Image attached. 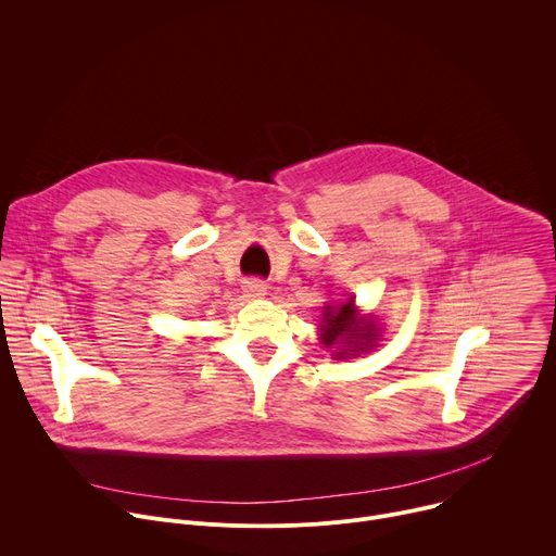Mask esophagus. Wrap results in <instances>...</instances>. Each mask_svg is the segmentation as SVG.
I'll use <instances>...</instances> for the list:
<instances>
[{"mask_svg":"<svg viewBox=\"0 0 556 556\" xmlns=\"http://www.w3.org/2000/svg\"><path fill=\"white\" fill-rule=\"evenodd\" d=\"M266 281H262V279H247L244 281V294L247 296H251V299H260V296H264L266 294Z\"/></svg>","mask_w":556,"mask_h":556,"instance_id":"obj_1","label":"esophagus"}]
</instances>
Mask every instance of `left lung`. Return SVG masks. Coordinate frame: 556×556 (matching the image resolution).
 Returning a JSON list of instances; mask_svg holds the SVG:
<instances>
[{
  "label": "left lung",
  "instance_id": "obj_1",
  "mask_svg": "<svg viewBox=\"0 0 556 556\" xmlns=\"http://www.w3.org/2000/svg\"><path fill=\"white\" fill-rule=\"evenodd\" d=\"M321 341L326 348L334 345H354L358 350L369 348L374 334V324L371 319H356V305L354 296L348 299L339 309H332V305L326 307L324 321H321ZM358 350H348V352H358ZM345 352H337V356H343Z\"/></svg>",
  "mask_w": 556,
  "mask_h": 556
}]
</instances>
